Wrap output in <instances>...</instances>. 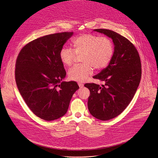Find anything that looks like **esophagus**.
Instances as JSON below:
<instances>
[{
  "mask_svg": "<svg viewBox=\"0 0 158 158\" xmlns=\"http://www.w3.org/2000/svg\"><path fill=\"white\" fill-rule=\"evenodd\" d=\"M78 86H79L80 88H83V87L84 86V85H83L82 83H81V82H78Z\"/></svg>",
  "mask_w": 158,
  "mask_h": 158,
  "instance_id": "34e87169",
  "label": "esophagus"
}]
</instances>
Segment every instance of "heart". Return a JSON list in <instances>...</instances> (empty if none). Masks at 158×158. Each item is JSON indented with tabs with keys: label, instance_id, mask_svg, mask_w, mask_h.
Wrapping results in <instances>:
<instances>
[{
	"label": "heart",
	"instance_id": "heart-1",
	"mask_svg": "<svg viewBox=\"0 0 158 158\" xmlns=\"http://www.w3.org/2000/svg\"><path fill=\"white\" fill-rule=\"evenodd\" d=\"M73 50L63 47L59 56L61 63L66 66H70L74 62L76 55H81V64L71 68L68 72L70 80L83 82L92 74L94 68L101 70L111 62L114 52L112 41L106 36H99L88 33L81 34L72 41Z\"/></svg>",
	"mask_w": 158,
	"mask_h": 158
}]
</instances>
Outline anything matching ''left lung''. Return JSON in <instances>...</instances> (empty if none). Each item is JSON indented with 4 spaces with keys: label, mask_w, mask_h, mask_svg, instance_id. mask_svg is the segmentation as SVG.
<instances>
[{
    "label": "left lung",
    "mask_w": 158,
    "mask_h": 158,
    "mask_svg": "<svg viewBox=\"0 0 158 158\" xmlns=\"http://www.w3.org/2000/svg\"><path fill=\"white\" fill-rule=\"evenodd\" d=\"M94 31L113 40L114 52L108 66L93 77L105 85H85L90 90L88 106L92 116L108 120L122 113L133 99L141 78V62L135 46L124 36L108 29Z\"/></svg>",
    "instance_id": "left-lung-1"
}]
</instances>
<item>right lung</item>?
<instances>
[{
  "label": "right lung",
  "instance_id": "1",
  "mask_svg": "<svg viewBox=\"0 0 158 158\" xmlns=\"http://www.w3.org/2000/svg\"><path fill=\"white\" fill-rule=\"evenodd\" d=\"M73 32H61L37 38L21 50L16 62L18 88L30 110L47 121L67 113L77 82L62 81L66 75L59 53Z\"/></svg>",
  "mask_w": 158,
  "mask_h": 158
}]
</instances>
